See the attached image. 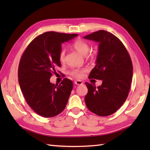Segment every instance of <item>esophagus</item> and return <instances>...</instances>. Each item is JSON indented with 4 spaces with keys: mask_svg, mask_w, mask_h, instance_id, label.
I'll return each instance as SVG.
<instances>
[{
    "mask_svg": "<svg viewBox=\"0 0 150 150\" xmlns=\"http://www.w3.org/2000/svg\"><path fill=\"white\" fill-rule=\"evenodd\" d=\"M75 84L76 85H82V84H83V82L81 81L77 80V81H75Z\"/></svg>",
    "mask_w": 150,
    "mask_h": 150,
    "instance_id": "1",
    "label": "esophagus"
}]
</instances>
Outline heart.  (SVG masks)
Instances as JSON below:
<instances>
[{"label":"heart","mask_w":150,"mask_h":150,"mask_svg":"<svg viewBox=\"0 0 150 150\" xmlns=\"http://www.w3.org/2000/svg\"><path fill=\"white\" fill-rule=\"evenodd\" d=\"M72 46L75 50L77 51L78 53L81 54L82 55L86 56L88 53L90 51V45L84 40L81 39L76 40L73 43ZM59 59L60 62H65V52L64 50H61L59 53ZM86 71L85 69H73L71 71V75L77 78H81L84 75V73Z\"/></svg>","instance_id":"b5f03b06"}]
</instances>
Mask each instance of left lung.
Listing matches in <instances>:
<instances>
[{
	"instance_id": "1",
	"label": "left lung",
	"mask_w": 150,
	"mask_h": 150,
	"mask_svg": "<svg viewBox=\"0 0 150 150\" xmlns=\"http://www.w3.org/2000/svg\"><path fill=\"white\" fill-rule=\"evenodd\" d=\"M84 38L98 42L96 65L89 77L103 81L98 87L86 82L88 90L86 105L97 115H110L128 97L133 76L131 58L122 42L106 31L99 30Z\"/></svg>"
}]
</instances>
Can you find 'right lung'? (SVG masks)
Listing matches in <instances>:
<instances>
[{
	"label": "right lung",
	"instance_id": "add662e5",
	"mask_svg": "<svg viewBox=\"0 0 150 150\" xmlns=\"http://www.w3.org/2000/svg\"><path fill=\"white\" fill-rule=\"evenodd\" d=\"M78 34L49 31L37 36L28 46L19 62V85L28 104L44 117H53L64 110L73 89V82L65 78L54 84L50 79L55 68L60 67L59 55L64 42Z\"/></svg>",
	"mask_w": 150,
	"mask_h": 150
}]
</instances>
